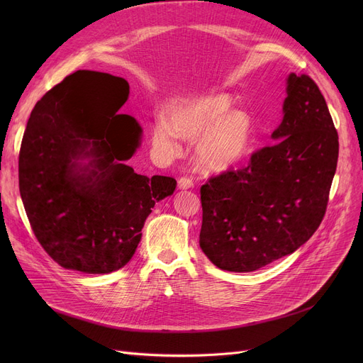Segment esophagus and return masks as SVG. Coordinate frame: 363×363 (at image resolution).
<instances>
[{
	"label": "esophagus",
	"mask_w": 363,
	"mask_h": 363,
	"mask_svg": "<svg viewBox=\"0 0 363 363\" xmlns=\"http://www.w3.org/2000/svg\"><path fill=\"white\" fill-rule=\"evenodd\" d=\"M194 185V181L189 178V177H181L179 179H178V186L181 188V189H188V188H191Z\"/></svg>",
	"instance_id": "34e87169"
}]
</instances>
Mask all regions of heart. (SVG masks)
I'll use <instances>...</instances> for the list:
<instances>
[{"label": "heart", "mask_w": 363, "mask_h": 363, "mask_svg": "<svg viewBox=\"0 0 363 363\" xmlns=\"http://www.w3.org/2000/svg\"><path fill=\"white\" fill-rule=\"evenodd\" d=\"M231 107L230 95L219 92L177 100L169 110V119H156L152 143L166 155H175L179 137H201L197 145L199 162L207 169H228L249 152L255 138L250 113Z\"/></svg>", "instance_id": "obj_1"}]
</instances>
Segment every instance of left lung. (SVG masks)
Listing matches in <instances>:
<instances>
[{"label": "left lung", "instance_id": "obj_1", "mask_svg": "<svg viewBox=\"0 0 363 363\" xmlns=\"http://www.w3.org/2000/svg\"><path fill=\"white\" fill-rule=\"evenodd\" d=\"M275 140L200 188V247L213 264L252 272L296 252L327 212L338 133L309 74L291 73Z\"/></svg>", "mask_w": 363, "mask_h": 363}]
</instances>
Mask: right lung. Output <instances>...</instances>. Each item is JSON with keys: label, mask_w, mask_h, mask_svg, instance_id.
Here are the masks:
<instances>
[{"label": "right lung", "mask_w": 363, "mask_h": 363, "mask_svg": "<svg viewBox=\"0 0 363 363\" xmlns=\"http://www.w3.org/2000/svg\"><path fill=\"white\" fill-rule=\"evenodd\" d=\"M123 78L78 70L38 101L18 152V188L32 231L66 269L108 274L130 260L151 208L174 194L170 177L138 175L125 160L141 126L118 110ZM91 157L88 167L77 160Z\"/></svg>", "instance_id": "right-lung-1"}]
</instances>
